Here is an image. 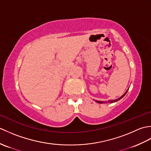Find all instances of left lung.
<instances>
[{"label":"left lung","mask_w":151,"mask_h":151,"mask_svg":"<svg viewBox=\"0 0 151 151\" xmlns=\"http://www.w3.org/2000/svg\"><path fill=\"white\" fill-rule=\"evenodd\" d=\"M128 90H129V89H128ZM128 90L126 91V92H125L124 93L123 95H122L121 96V97H119V98H118V99H115V100H110V101H108V102H110V103H113V102H117V101H119L120 100V99H121L122 98H123V97H124V96L125 95H126V93H127V91H128ZM95 102H98V103H101V104H102V103H104V102H102V101H95Z\"/></svg>","instance_id":"obj_1"}]
</instances>
